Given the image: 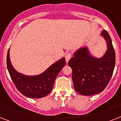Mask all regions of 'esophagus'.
I'll return each mask as SVG.
<instances>
[{"label": "esophagus", "mask_w": 121, "mask_h": 121, "mask_svg": "<svg viewBox=\"0 0 121 121\" xmlns=\"http://www.w3.org/2000/svg\"><path fill=\"white\" fill-rule=\"evenodd\" d=\"M72 57V54L70 52H68V53H66V55L65 56V60H66V62H68L69 60H70V58Z\"/></svg>", "instance_id": "1"}]
</instances>
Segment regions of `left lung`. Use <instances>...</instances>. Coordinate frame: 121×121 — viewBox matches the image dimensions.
Listing matches in <instances>:
<instances>
[{
    "mask_svg": "<svg viewBox=\"0 0 121 121\" xmlns=\"http://www.w3.org/2000/svg\"><path fill=\"white\" fill-rule=\"evenodd\" d=\"M107 43V50L101 58L90 55L86 47L78 50L70 59L68 66L72 69L75 90L82 95H92L102 92L112 76L116 54L109 33H101Z\"/></svg>",
    "mask_w": 121,
    "mask_h": 121,
    "instance_id": "8db88e82",
    "label": "left lung"
}]
</instances>
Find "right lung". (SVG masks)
Masks as SVG:
<instances>
[{"label":"right lung","instance_id":"1","mask_svg":"<svg viewBox=\"0 0 121 121\" xmlns=\"http://www.w3.org/2000/svg\"><path fill=\"white\" fill-rule=\"evenodd\" d=\"M65 65V59L63 58L41 75L26 76L16 72L12 66L9 58V49L7 56V69L17 89L24 95L35 99L45 97L51 92L57 75Z\"/></svg>","mask_w":121,"mask_h":121}]
</instances>
